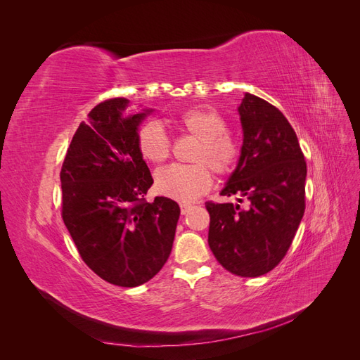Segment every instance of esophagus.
<instances>
[{
  "instance_id": "obj_1",
  "label": "esophagus",
  "mask_w": 360,
  "mask_h": 360,
  "mask_svg": "<svg viewBox=\"0 0 360 360\" xmlns=\"http://www.w3.org/2000/svg\"><path fill=\"white\" fill-rule=\"evenodd\" d=\"M192 204H188V202H181L180 204V212H181V214H186V213H189V210L192 209Z\"/></svg>"
}]
</instances>
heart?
Listing matches in <instances>:
<instances>
[{
	"mask_svg": "<svg viewBox=\"0 0 360 360\" xmlns=\"http://www.w3.org/2000/svg\"><path fill=\"white\" fill-rule=\"evenodd\" d=\"M177 124L198 139L192 153V165H169L156 172V189L163 197L193 201L212 188L213 177L230 176L240 160V147L228 132L225 118L210 108H192L177 118ZM139 155L151 163L169 158L171 139L158 122H147L136 135Z\"/></svg>",
	"mask_w": 360,
	"mask_h": 360,
	"instance_id": "1",
	"label": "heart"
}]
</instances>
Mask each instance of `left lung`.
Returning a JSON list of instances; mask_svg holds the SVG:
<instances>
[{
	"mask_svg": "<svg viewBox=\"0 0 360 360\" xmlns=\"http://www.w3.org/2000/svg\"><path fill=\"white\" fill-rule=\"evenodd\" d=\"M240 160L222 189L238 204L207 201L209 246L233 275L255 278L287 255L304 213L307 162L296 132L276 106L246 93L238 106Z\"/></svg>",
	"mask_w": 360,
	"mask_h": 360,
	"instance_id": "left-lung-1",
	"label": "left lung"
}]
</instances>
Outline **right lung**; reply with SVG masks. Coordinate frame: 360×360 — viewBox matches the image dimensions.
Segmentation results:
<instances>
[{
    "label": "right lung",
    "instance_id": "add662e5",
    "mask_svg": "<svg viewBox=\"0 0 360 360\" xmlns=\"http://www.w3.org/2000/svg\"><path fill=\"white\" fill-rule=\"evenodd\" d=\"M124 97L96 105L76 130L60 172L64 225L84 263L118 287L150 281L171 254L180 207L146 200L153 177L136 147L151 112L123 115Z\"/></svg>",
    "mask_w": 360,
    "mask_h": 360
}]
</instances>
